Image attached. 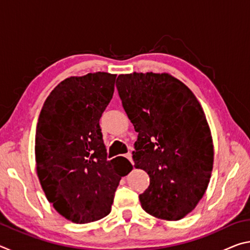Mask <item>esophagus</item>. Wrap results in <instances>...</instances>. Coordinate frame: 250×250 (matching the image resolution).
<instances>
[{"label": "esophagus", "instance_id": "esophagus-1", "mask_svg": "<svg viewBox=\"0 0 250 250\" xmlns=\"http://www.w3.org/2000/svg\"><path fill=\"white\" fill-rule=\"evenodd\" d=\"M125 156L130 161L131 163H133V161H132V154H131V153H126Z\"/></svg>", "mask_w": 250, "mask_h": 250}]
</instances>
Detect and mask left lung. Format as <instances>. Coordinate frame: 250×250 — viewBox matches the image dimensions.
I'll return each instance as SVG.
<instances>
[{
    "mask_svg": "<svg viewBox=\"0 0 250 250\" xmlns=\"http://www.w3.org/2000/svg\"><path fill=\"white\" fill-rule=\"evenodd\" d=\"M116 86L138 132L134 167L150 176L149 188L139 195L142 208L179 221L201 201L213 170L205 113L193 92L168 74L119 75Z\"/></svg>",
    "mask_w": 250,
    "mask_h": 250,
    "instance_id": "1",
    "label": "left lung"
}]
</instances>
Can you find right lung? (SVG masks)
Listing matches in <instances>:
<instances>
[{
	"mask_svg": "<svg viewBox=\"0 0 250 250\" xmlns=\"http://www.w3.org/2000/svg\"><path fill=\"white\" fill-rule=\"evenodd\" d=\"M117 75L88 74L57 84L36 128V171L47 200L62 216L84 224L110 213L122 176L132 166L108 161L99 120L115 91Z\"/></svg>",
	"mask_w": 250,
	"mask_h": 250,
	"instance_id": "right-lung-1",
	"label": "right lung"
}]
</instances>
